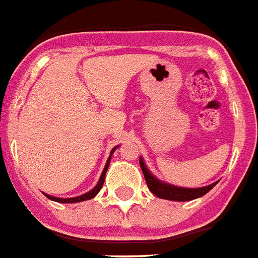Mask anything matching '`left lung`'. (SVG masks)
<instances>
[{
  "instance_id": "8db88e82",
  "label": "left lung",
  "mask_w": 258,
  "mask_h": 258,
  "mask_svg": "<svg viewBox=\"0 0 258 258\" xmlns=\"http://www.w3.org/2000/svg\"><path fill=\"white\" fill-rule=\"evenodd\" d=\"M140 166L142 169L144 177H145L146 185L149 187V190L153 193L154 196H157L160 199L172 200V201H190V200L199 199L201 196L207 195L208 191L211 190L212 187L217 182H214L208 186L199 187V189H186V187H178L173 186V185L164 184L160 180H157L152 173L146 169L145 164L142 161V158H140Z\"/></svg>"
}]
</instances>
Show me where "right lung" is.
I'll return each mask as SVG.
<instances>
[{
	"instance_id": "add662e5",
	"label": "right lung",
	"mask_w": 258,
	"mask_h": 258,
	"mask_svg": "<svg viewBox=\"0 0 258 258\" xmlns=\"http://www.w3.org/2000/svg\"><path fill=\"white\" fill-rule=\"evenodd\" d=\"M116 150V148L114 149H112V152H110V157L108 158V161H106V165H105V169L104 172H102V174H101L100 177V181H98V184L96 185V186L92 189L90 191H88V193H85V195L82 196H78V197H73V199H57V197H53V196H49V195H45L47 197V199L53 200V201H55V203H65V204H73V203H81V201H86V200H90L93 199L94 196L98 193V191L101 190V187H102V185H104V181H105V174H106V170H108V166H109V162H110V158H112V154L113 152Z\"/></svg>"
}]
</instances>
